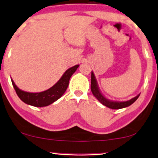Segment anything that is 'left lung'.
<instances>
[{"label":"left lung","mask_w":158,"mask_h":158,"mask_svg":"<svg viewBox=\"0 0 158 158\" xmlns=\"http://www.w3.org/2000/svg\"><path fill=\"white\" fill-rule=\"evenodd\" d=\"M91 90H92V94L99 101L100 103L106 106L108 108L112 109H123L125 107L129 106L132 104L134 102L137 101V99L140 96V94H138L136 97L131 98V100H129L127 101H111V100L107 99L101 93V90H100L99 87H98V82L96 81L95 76H94L93 72H92V75H91Z\"/></svg>","instance_id":"left-lung-1"}]
</instances>
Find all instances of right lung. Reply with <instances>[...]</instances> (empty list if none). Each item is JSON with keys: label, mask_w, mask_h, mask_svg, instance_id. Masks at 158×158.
<instances>
[{"label": "right lung", "mask_w": 158, "mask_h": 158, "mask_svg": "<svg viewBox=\"0 0 158 158\" xmlns=\"http://www.w3.org/2000/svg\"><path fill=\"white\" fill-rule=\"evenodd\" d=\"M79 65H75L72 67L68 69L64 72V75L57 82L49 88V89L41 92H28L20 89L16 86L13 80L11 78L13 87L15 90L17 94L22 101L28 105L36 107L47 106L54 102L57 101L64 92L69 86V82L71 76L78 68Z\"/></svg>", "instance_id": "obj_1"}]
</instances>
